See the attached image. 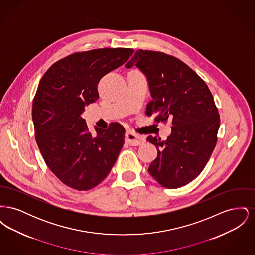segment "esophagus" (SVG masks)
<instances>
[{
  "label": "esophagus",
  "mask_w": 255,
  "mask_h": 255,
  "mask_svg": "<svg viewBox=\"0 0 255 255\" xmlns=\"http://www.w3.org/2000/svg\"><path fill=\"white\" fill-rule=\"evenodd\" d=\"M126 141L130 145L137 146L142 144L145 141V139L142 136H139L132 132H128L126 133Z\"/></svg>",
  "instance_id": "34e87169"
}]
</instances>
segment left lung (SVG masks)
<instances>
[{
	"label": "left lung",
	"instance_id": "8db88e82",
	"mask_svg": "<svg viewBox=\"0 0 255 255\" xmlns=\"http://www.w3.org/2000/svg\"><path fill=\"white\" fill-rule=\"evenodd\" d=\"M136 66L145 75L152 100L146 114L157 122L172 121L166 140L148 136L158 156L148 172L166 188H179L205 168L216 142L220 116L205 81L176 57L163 52L135 51L126 69Z\"/></svg>",
	"mask_w": 255,
	"mask_h": 255
}]
</instances>
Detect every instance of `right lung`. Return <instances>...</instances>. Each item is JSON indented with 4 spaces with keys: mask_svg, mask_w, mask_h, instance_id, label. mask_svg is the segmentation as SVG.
<instances>
[{
    "mask_svg": "<svg viewBox=\"0 0 255 255\" xmlns=\"http://www.w3.org/2000/svg\"><path fill=\"white\" fill-rule=\"evenodd\" d=\"M133 52L120 48L73 53L55 62L39 83L32 106L37 145L51 172L73 189L89 190L102 182L124 144L120 123L95 126L92 133L81 115L98 99L101 77Z\"/></svg>",
    "mask_w": 255,
    "mask_h": 255,
    "instance_id": "right-lung-1",
    "label": "right lung"
}]
</instances>
